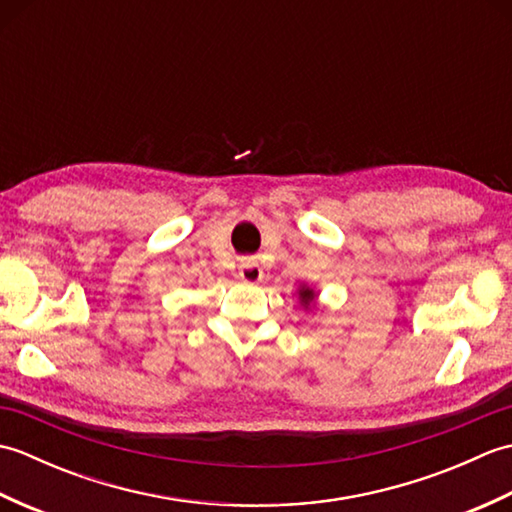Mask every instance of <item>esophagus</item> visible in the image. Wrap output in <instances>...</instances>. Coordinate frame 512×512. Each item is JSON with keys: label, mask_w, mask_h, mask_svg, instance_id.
<instances>
[{"label": "esophagus", "mask_w": 512, "mask_h": 512, "mask_svg": "<svg viewBox=\"0 0 512 512\" xmlns=\"http://www.w3.org/2000/svg\"><path fill=\"white\" fill-rule=\"evenodd\" d=\"M239 279L244 281V284H259V281L264 279L262 268L255 262V259H244L242 266H239Z\"/></svg>", "instance_id": "1"}]
</instances>
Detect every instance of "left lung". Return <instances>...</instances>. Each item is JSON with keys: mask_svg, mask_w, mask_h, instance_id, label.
Returning <instances> with one entry per match:
<instances>
[{"mask_svg": "<svg viewBox=\"0 0 512 512\" xmlns=\"http://www.w3.org/2000/svg\"><path fill=\"white\" fill-rule=\"evenodd\" d=\"M297 297H299V306L306 310V312H312L314 308H317V299H319V292L314 290L312 286L308 284H301L297 288Z\"/></svg>", "mask_w": 512, "mask_h": 512, "instance_id": "left-lung-1", "label": "left lung"}]
</instances>
